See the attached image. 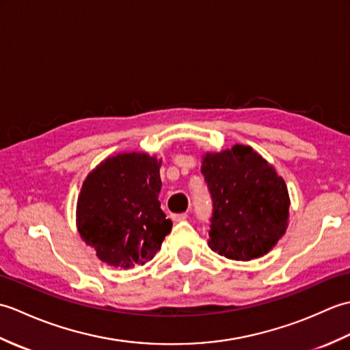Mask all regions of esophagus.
I'll list each match as a JSON object with an SVG mask.
<instances>
[{
    "label": "esophagus",
    "instance_id": "34e87169",
    "mask_svg": "<svg viewBox=\"0 0 350 350\" xmlns=\"http://www.w3.org/2000/svg\"><path fill=\"white\" fill-rule=\"evenodd\" d=\"M188 218L187 213H173L171 215V219H173L174 222H179V221H185Z\"/></svg>",
    "mask_w": 350,
    "mask_h": 350
}]
</instances>
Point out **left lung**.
<instances>
[{"instance_id":"8db88e82","label":"left lung","mask_w":350,"mask_h":350,"mask_svg":"<svg viewBox=\"0 0 350 350\" xmlns=\"http://www.w3.org/2000/svg\"><path fill=\"white\" fill-rule=\"evenodd\" d=\"M202 173L212 198L209 247L233 260L262 257L284 234L288 192L284 180L248 146L207 153Z\"/></svg>"}]
</instances>
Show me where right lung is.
<instances>
[{"instance_id":"add662e5","label":"right lung","mask_w":350,"mask_h":350,"mask_svg":"<svg viewBox=\"0 0 350 350\" xmlns=\"http://www.w3.org/2000/svg\"><path fill=\"white\" fill-rule=\"evenodd\" d=\"M161 162L122 153L87 176L77 206L81 237L111 266L128 269L152 260L173 227L161 209Z\"/></svg>"}]
</instances>
